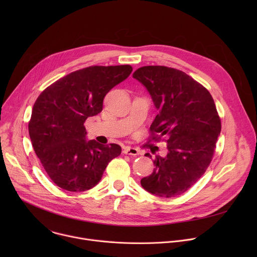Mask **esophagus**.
I'll list each match as a JSON object with an SVG mask.
<instances>
[{"instance_id":"esophagus-1","label":"esophagus","mask_w":257,"mask_h":257,"mask_svg":"<svg viewBox=\"0 0 257 257\" xmlns=\"http://www.w3.org/2000/svg\"><path fill=\"white\" fill-rule=\"evenodd\" d=\"M123 153L125 155H129V156H139V155H141L140 152L137 149L131 148V146H126V148L123 151Z\"/></svg>"}]
</instances>
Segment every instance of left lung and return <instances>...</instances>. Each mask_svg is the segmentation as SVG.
I'll return each instance as SVG.
<instances>
[{"instance_id": "left-lung-1", "label": "left lung", "mask_w": 257, "mask_h": 257, "mask_svg": "<svg viewBox=\"0 0 257 257\" xmlns=\"http://www.w3.org/2000/svg\"><path fill=\"white\" fill-rule=\"evenodd\" d=\"M133 78L149 91L159 111L151 126L153 134L166 135L168 143L167 156L156 157V169L141 179V186L160 197H175L194 185L211 162L221 133L213 98L200 83L174 68L144 66Z\"/></svg>"}]
</instances>
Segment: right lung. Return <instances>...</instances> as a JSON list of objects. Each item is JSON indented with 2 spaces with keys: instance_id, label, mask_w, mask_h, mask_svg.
Here are the masks:
<instances>
[{
  "instance_id": "add662e5",
  "label": "right lung",
  "mask_w": 257,
  "mask_h": 257,
  "mask_svg": "<svg viewBox=\"0 0 257 257\" xmlns=\"http://www.w3.org/2000/svg\"><path fill=\"white\" fill-rule=\"evenodd\" d=\"M132 67L91 66L57 80L35 100L28 131L33 150L60 188L82 192L100 181L121 146L86 139L84 122L102 111L105 94L131 74Z\"/></svg>"
}]
</instances>
